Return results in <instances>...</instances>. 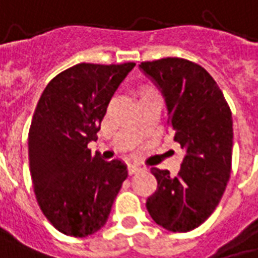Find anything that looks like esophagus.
Segmentation results:
<instances>
[{"mask_svg":"<svg viewBox=\"0 0 258 258\" xmlns=\"http://www.w3.org/2000/svg\"><path fill=\"white\" fill-rule=\"evenodd\" d=\"M128 175H135V173H139L142 171V168L137 167V165H128Z\"/></svg>","mask_w":258,"mask_h":258,"instance_id":"obj_1","label":"esophagus"}]
</instances>
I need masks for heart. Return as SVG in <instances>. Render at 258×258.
Listing matches in <instances>:
<instances>
[{"label":"heart","mask_w":258,"mask_h":258,"mask_svg":"<svg viewBox=\"0 0 258 258\" xmlns=\"http://www.w3.org/2000/svg\"><path fill=\"white\" fill-rule=\"evenodd\" d=\"M148 94H154V91L150 89V87H142L141 89V95L144 97V95H148Z\"/></svg>","instance_id":"1"}]
</instances>
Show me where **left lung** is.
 <instances>
[{
	"label": "left lung",
	"mask_w": 258,
	"mask_h": 258,
	"mask_svg": "<svg viewBox=\"0 0 258 258\" xmlns=\"http://www.w3.org/2000/svg\"><path fill=\"white\" fill-rule=\"evenodd\" d=\"M139 67L163 93L169 131L186 153L177 176L167 169H150L157 190L146 208L158 226L187 232L213 213L230 179L231 109L215 79L192 61L167 57Z\"/></svg>",
	"instance_id": "8db88e82"
}]
</instances>
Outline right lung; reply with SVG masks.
Returning a JSON list of instances; mask_svg holds the SVG:
<instances>
[{
	"label": "right lung",
	"mask_w": 258,
	"mask_h": 258,
	"mask_svg": "<svg viewBox=\"0 0 258 258\" xmlns=\"http://www.w3.org/2000/svg\"><path fill=\"white\" fill-rule=\"evenodd\" d=\"M135 67L82 62L53 78L28 131V161L38 205L51 226L75 238L105 226L127 167L104 161L87 144L97 139L114 91Z\"/></svg>",
	"instance_id": "add662e5"
}]
</instances>
